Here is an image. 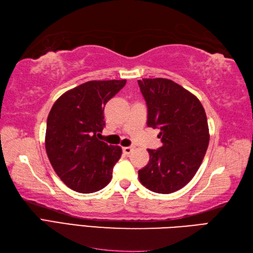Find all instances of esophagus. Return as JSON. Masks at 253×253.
<instances>
[{"mask_svg": "<svg viewBox=\"0 0 253 253\" xmlns=\"http://www.w3.org/2000/svg\"><path fill=\"white\" fill-rule=\"evenodd\" d=\"M133 149H134V147H132V146H130V147H123L122 148L123 153H125V155H130V153L133 151Z\"/></svg>", "mask_w": 253, "mask_h": 253, "instance_id": "obj_1", "label": "esophagus"}]
</instances>
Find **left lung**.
Here are the masks:
<instances>
[{
	"label": "left lung",
	"instance_id": "1",
	"mask_svg": "<svg viewBox=\"0 0 253 253\" xmlns=\"http://www.w3.org/2000/svg\"><path fill=\"white\" fill-rule=\"evenodd\" d=\"M148 108L147 126L159 128L162 147L148 149L149 162L138 170L152 192L169 194L183 188L198 171L209 143L205 109L200 100L173 80H138Z\"/></svg>",
	"mask_w": 253,
	"mask_h": 253
}]
</instances>
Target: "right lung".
<instances>
[{"mask_svg": "<svg viewBox=\"0 0 253 253\" xmlns=\"http://www.w3.org/2000/svg\"><path fill=\"white\" fill-rule=\"evenodd\" d=\"M126 80H91L61 95L47 118L45 147L55 173L67 187L92 193L106 187L120 159L119 146L98 139L104 107Z\"/></svg>", "mask_w": 253, "mask_h": 253, "instance_id": "obj_1", "label": "right lung"}]
</instances>
